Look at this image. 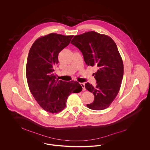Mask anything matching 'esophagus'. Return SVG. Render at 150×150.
Masks as SVG:
<instances>
[{
  "label": "esophagus",
  "instance_id": "esophagus-1",
  "mask_svg": "<svg viewBox=\"0 0 150 150\" xmlns=\"http://www.w3.org/2000/svg\"><path fill=\"white\" fill-rule=\"evenodd\" d=\"M80 85H81L83 91H85V90H86V89H85V83H80Z\"/></svg>",
  "mask_w": 150,
  "mask_h": 150
}]
</instances>
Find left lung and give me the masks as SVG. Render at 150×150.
<instances>
[{
  "instance_id": "left-lung-1",
  "label": "left lung",
  "mask_w": 150,
  "mask_h": 150,
  "mask_svg": "<svg viewBox=\"0 0 150 150\" xmlns=\"http://www.w3.org/2000/svg\"><path fill=\"white\" fill-rule=\"evenodd\" d=\"M71 44L81 52L88 66L94 67L96 85L87 82L85 87L94 95L89 109L101 110L108 108L117 96L123 76V64L117 46L110 37L89 31L74 36Z\"/></svg>"
}]
</instances>
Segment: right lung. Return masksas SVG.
I'll return each mask as SVG.
<instances>
[{
    "label": "right lung",
    "mask_w": 150,
    "mask_h": 150,
    "mask_svg": "<svg viewBox=\"0 0 150 150\" xmlns=\"http://www.w3.org/2000/svg\"><path fill=\"white\" fill-rule=\"evenodd\" d=\"M72 37L51 33L36 40L29 51L26 76L30 90L41 108L50 113L62 111L68 96L82 90L77 81H59L54 74L58 54Z\"/></svg>",
    "instance_id": "add662e5"
}]
</instances>
